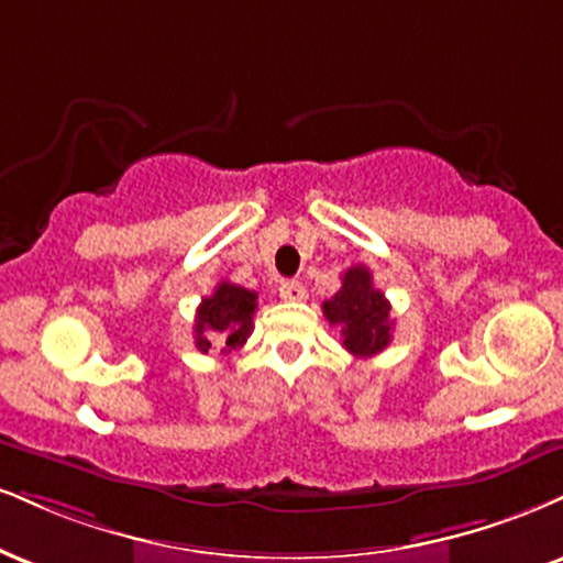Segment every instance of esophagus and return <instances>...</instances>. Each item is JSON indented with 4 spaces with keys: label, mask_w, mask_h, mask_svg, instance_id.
Returning <instances> with one entry per match:
<instances>
[{
    "label": "esophagus",
    "mask_w": 563,
    "mask_h": 563,
    "mask_svg": "<svg viewBox=\"0 0 563 563\" xmlns=\"http://www.w3.org/2000/svg\"><path fill=\"white\" fill-rule=\"evenodd\" d=\"M277 294H280L283 301L307 299V288H303V283H299V280H283L280 286H277Z\"/></svg>",
    "instance_id": "obj_1"
}]
</instances>
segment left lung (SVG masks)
Listing matches in <instances>:
<instances>
[{
    "instance_id": "1",
    "label": "left lung",
    "mask_w": 563,
    "mask_h": 563,
    "mask_svg": "<svg viewBox=\"0 0 563 563\" xmlns=\"http://www.w3.org/2000/svg\"><path fill=\"white\" fill-rule=\"evenodd\" d=\"M322 311L330 324L341 328L349 354L367 358L388 349L393 338L390 303L383 290L372 286V273L364 264L343 273L341 290L322 303Z\"/></svg>"
}]
</instances>
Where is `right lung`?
<instances>
[{"mask_svg": "<svg viewBox=\"0 0 563 563\" xmlns=\"http://www.w3.org/2000/svg\"><path fill=\"white\" fill-rule=\"evenodd\" d=\"M256 311V294L235 283H217L214 294L201 299L196 309V349L207 354L209 349H220L222 354L239 349L252 335Z\"/></svg>", "mask_w": 563, "mask_h": 563, "instance_id": "obj_1", "label": "right lung"}]
</instances>
